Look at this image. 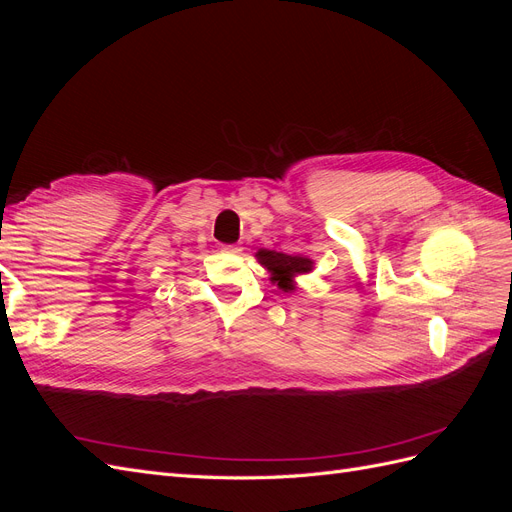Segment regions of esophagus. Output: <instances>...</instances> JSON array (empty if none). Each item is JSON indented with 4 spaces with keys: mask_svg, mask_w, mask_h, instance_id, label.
I'll return each mask as SVG.
<instances>
[{
    "mask_svg": "<svg viewBox=\"0 0 512 512\" xmlns=\"http://www.w3.org/2000/svg\"><path fill=\"white\" fill-rule=\"evenodd\" d=\"M222 252H226V254H241L243 247H239V245H222Z\"/></svg>",
    "mask_w": 512,
    "mask_h": 512,
    "instance_id": "1",
    "label": "esophagus"
}]
</instances>
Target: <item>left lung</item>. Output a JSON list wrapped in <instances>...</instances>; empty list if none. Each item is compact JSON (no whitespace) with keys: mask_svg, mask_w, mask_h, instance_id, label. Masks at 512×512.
Segmentation results:
<instances>
[{"mask_svg":"<svg viewBox=\"0 0 512 512\" xmlns=\"http://www.w3.org/2000/svg\"><path fill=\"white\" fill-rule=\"evenodd\" d=\"M256 260L271 273V282L284 292L297 290L294 277L305 275L314 269V260L303 254H284L275 250H258Z\"/></svg>","mask_w":512,"mask_h":512,"instance_id":"1","label":"left lung"}]
</instances>
